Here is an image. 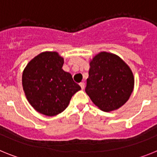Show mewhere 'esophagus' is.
Returning <instances> with one entry per match:
<instances>
[{
	"instance_id": "34e87169",
	"label": "esophagus",
	"mask_w": 157,
	"mask_h": 157,
	"mask_svg": "<svg viewBox=\"0 0 157 157\" xmlns=\"http://www.w3.org/2000/svg\"><path fill=\"white\" fill-rule=\"evenodd\" d=\"M79 85H80V86H81V88L82 89H84V87H85V83L83 82H80L79 83Z\"/></svg>"
}]
</instances>
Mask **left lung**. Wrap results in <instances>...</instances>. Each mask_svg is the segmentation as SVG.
Instances as JSON below:
<instances>
[{
	"label": "left lung",
	"mask_w": 157,
	"mask_h": 157,
	"mask_svg": "<svg viewBox=\"0 0 157 157\" xmlns=\"http://www.w3.org/2000/svg\"><path fill=\"white\" fill-rule=\"evenodd\" d=\"M90 65L85 90L94 105L104 112L123 106L134 85V75L127 63L115 54L102 52Z\"/></svg>",
	"instance_id": "obj_1"
}]
</instances>
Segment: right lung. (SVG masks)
<instances>
[{"instance_id": "add662e5", "label": "right lung", "mask_w": 157, "mask_h": 157, "mask_svg": "<svg viewBox=\"0 0 157 157\" xmlns=\"http://www.w3.org/2000/svg\"><path fill=\"white\" fill-rule=\"evenodd\" d=\"M63 59L56 52H41L31 59L23 73L27 101L37 112L48 116L61 113L72 96L81 90L70 73L62 69Z\"/></svg>"}]
</instances>
